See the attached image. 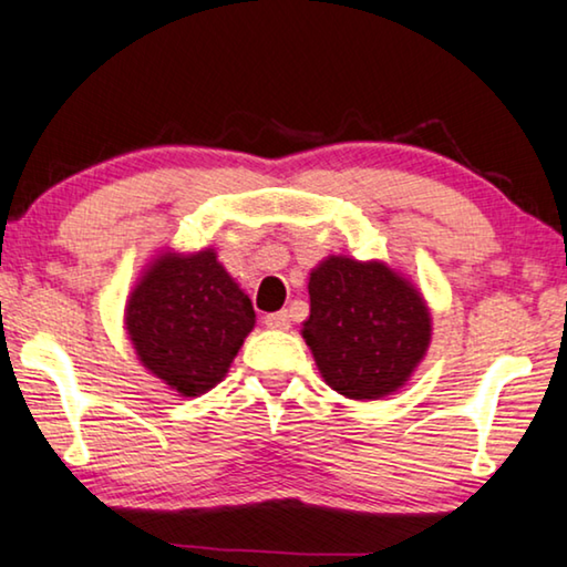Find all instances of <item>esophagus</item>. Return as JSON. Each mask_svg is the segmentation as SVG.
Instances as JSON below:
<instances>
[{"label": "esophagus", "instance_id": "34e87169", "mask_svg": "<svg viewBox=\"0 0 567 567\" xmlns=\"http://www.w3.org/2000/svg\"><path fill=\"white\" fill-rule=\"evenodd\" d=\"M265 326L272 328V331H287L290 328V312L287 310H277L265 316Z\"/></svg>", "mask_w": 567, "mask_h": 567}]
</instances>
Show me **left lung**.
<instances>
[{
	"label": "left lung",
	"instance_id": "1",
	"mask_svg": "<svg viewBox=\"0 0 567 567\" xmlns=\"http://www.w3.org/2000/svg\"><path fill=\"white\" fill-rule=\"evenodd\" d=\"M302 338L320 377L349 400L400 390L430 346V310L417 287L384 261L328 257L310 272Z\"/></svg>",
	"mask_w": 567,
	"mask_h": 567
}]
</instances>
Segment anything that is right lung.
<instances>
[{"mask_svg":"<svg viewBox=\"0 0 567 567\" xmlns=\"http://www.w3.org/2000/svg\"><path fill=\"white\" fill-rule=\"evenodd\" d=\"M255 320L249 295L214 249L159 255L124 310L142 367L183 396H200L221 382Z\"/></svg>","mask_w":567,"mask_h":567,"instance_id":"add662e5","label":"right lung"}]
</instances>
